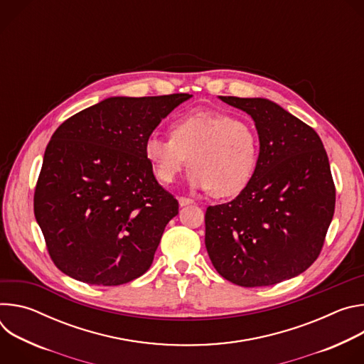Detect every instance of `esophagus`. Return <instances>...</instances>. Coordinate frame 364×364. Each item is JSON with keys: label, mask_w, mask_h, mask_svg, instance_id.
<instances>
[{"label": "esophagus", "mask_w": 364, "mask_h": 364, "mask_svg": "<svg viewBox=\"0 0 364 364\" xmlns=\"http://www.w3.org/2000/svg\"><path fill=\"white\" fill-rule=\"evenodd\" d=\"M178 203H180V205H181V207H184V205L193 204L194 201H193L191 198H187V197H180V198H178Z\"/></svg>", "instance_id": "obj_1"}]
</instances>
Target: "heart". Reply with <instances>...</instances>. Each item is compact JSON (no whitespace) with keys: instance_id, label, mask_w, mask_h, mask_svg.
<instances>
[{"instance_id":"obj_1","label":"heart","mask_w":364,"mask_h":364,"mask_svg":"<svg viewBox=\"0 0 364 364\" xmlns=\"http://www.w3.org/2000/svg\"><path fill=\"white\" fill-rule=\"evenodd\" d=\"M144 154L161 183H173L188 161L191 188L229 197L245 190L253 178L259 138L245 119L220 111L197 109L174 121L171 136L148 135Z\"/></svg>"}]
</instances>
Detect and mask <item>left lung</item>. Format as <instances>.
<instances>
[{
    "mask_svg": "<svg viewBox=\"0 0 364 364\" xmlns=\"http://www.w3.org/2000/svg\"><path fill=\"white\" fill-rule=\"evenodd\" d=\"M255 122L259 161L236 198L207 207L205 249L216 271L269 287L308 269L333 220L336 188L318 134L265 97L219 96Z\"/></svg>",
    "mask_w": 364,
    "mask_h": 364,
    "instance_id": "1",
    "label": "left lung"
}]
</instances>
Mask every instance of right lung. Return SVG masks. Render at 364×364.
Segmentation results:
<instances>
[{"instance_id":"right-lung-1","label":"right lung","mask_w":364,"mask_h":364,"mask_svg":"<svg viewBox=\"0 0 364 364\" xmlns=\"http://www.w3.org/2000/svg\"><path fill=\"white\" fill-rule=\"evenodd\" d=\"M190 97H107L51 135L34 216L63 274L114 287L148 271L167 223L178 215V201L155 178L144 144Z\"/></svg>"}]
</instances>
